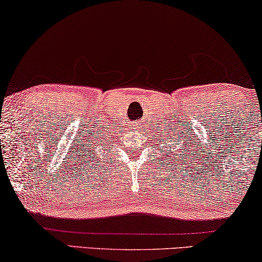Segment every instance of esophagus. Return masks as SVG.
Here are the masks:
<instances>
[{"label": "esophagus", "mask_w": 262, "mask_h": 262, "mask_svg": "<svg viewBox=\"0 0 262 262\" xmlns=\"http://www.w3.org/2000/svg\"><path fill=\"white\" fill-rule=\"evenodd\" d=\"M140 127H141V123H140V121H136V122L133 123V128H134V129H139Z\"/></svg>", "instance_id": "1"}]
</instances>
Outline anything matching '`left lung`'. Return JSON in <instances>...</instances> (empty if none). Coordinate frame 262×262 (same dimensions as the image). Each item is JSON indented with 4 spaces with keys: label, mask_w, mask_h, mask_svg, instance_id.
Masks as SVG:
<instances>
[{
    "label": "left lung",
    "mask_w": 262,
    "mask_h": 262,
    "mask_svg": "<svg viewBox=\"0 0 262 262\" xmlns=\"http://www.w3.org/2000/svg\"><path fill=\"white\" fill-rule=\"evenodd\" d=\"M172 146H174V143H172ZM179 150H182V149H179ZM171 152H172V158H169V159H171V160L176 159V161H177V160H180V161H182V159L184 158V157H182V154H179L178 157H176V150L173 149V148H172Z\"/></svg>",
    "instance_id": "8db88e82"
}]
</instances>
